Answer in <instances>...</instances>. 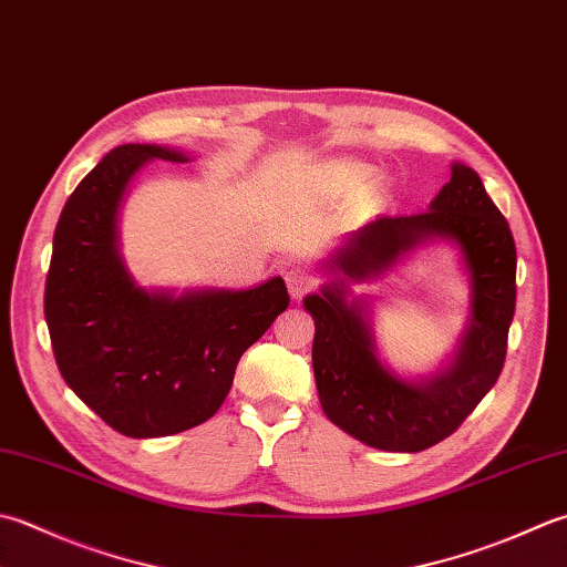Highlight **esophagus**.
<instances>
[{"label": "esophagus", "instance_id": "obj_1", "mask_svg": "<svg viewBox=\"0 0 567 567\" xmlns=\"http://www.w3.org/2000/svg\"><path fill=\"white\" fill-rule=\"evenodd\" d=\"M285 282H287V290L295 299L305 297L312 287L317 285V277L312 270H307L305 265H290V268L285 270Z\"/></svg>", "mask_w": 567, "mask_h": 567}]
</instances>
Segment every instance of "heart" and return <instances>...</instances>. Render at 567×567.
I'll use <instances>...</instances> for the list:
<instances>
[{
	"label": "heart",
	"instance_id": "heart-1",
	"mask_svg": "<svg viewBox=\"0 0 567 567\" xmlns=\"http://www.w3.org/2000/svg\"><path fill=\"white\" fill-rule=\"evenodd\" d=\"M331 182H334L337 188H341V192H349V188H357L365 176H369V169L361 164H351V162H339L331 166Z\"/></svg>",
	"mask_w": 567,
	"mask_h": 567
}]
</instances>
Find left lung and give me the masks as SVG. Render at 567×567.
Listing matches in <instances>:
<instances>
[{
    "label": "left lung",
    "mask_w": 567,
    "mask_h": 567,
    "mask_svg": "<svg viewBox=\"0 0 567 567\" xmlns=\"http://www.w3.org/2000/svg\"><path fill=\"white\" fill-rule=\"evenodd\" d=\"M427 238L457 243L472 280L467 337L450 369L427 383H408L383 369L359 302L347 305L343 282L305 299L315 317L319 403L331 423L375 450L420 452L450 437L492 391L506 361L516 309V243L470 166L452 164V179L430 210L381 216L351 233L331 268L353 282L365 280Z\"/></svg>",
    "instance_id": "8db88e82"
}]
</instances>
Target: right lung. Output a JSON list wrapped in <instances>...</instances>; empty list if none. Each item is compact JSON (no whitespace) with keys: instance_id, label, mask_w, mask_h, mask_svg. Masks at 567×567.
<instances>
[{"instance_id":"add662e5","label":"right lung","mask_w":567,"mask_h":567,"mask_svg":"<svg viewBox=\"0 0 567 567\" xmlns=\"http://www.w3.org/2000/svg\"><path fill=\"white\" fill-rule=\"evenodd\" d=\"M150 159L186 162L157 144H120L75 186L53 233L43 295L63 381L127 437H164L224 405L236 365L290 305L282 277L252 290L147 292L117 252V208Z\"/></svg>"}]
</instances>
